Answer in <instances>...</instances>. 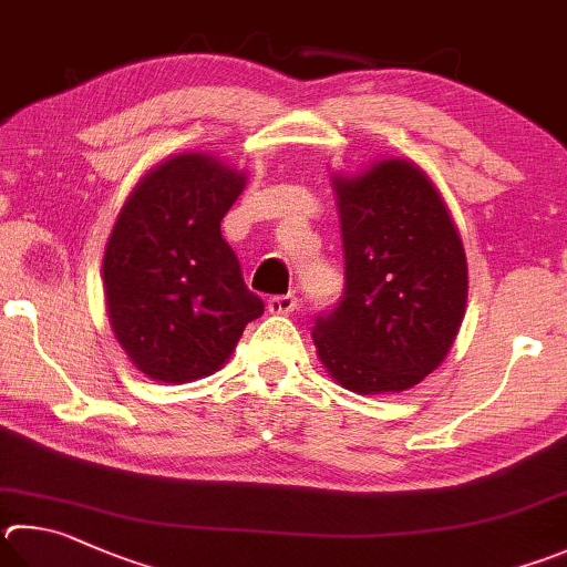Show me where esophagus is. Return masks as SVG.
<instances>
[{"instance_id": "esophagus-1", "label": "esophagus", "mask_w": 567, "mask_h": 567, "mask_svg": "<svg viewBox=\"0 0 567 567\" xmlns=\"http://www.w3.org/2000/svg\"><path fill=\"white\" fill-rule=\"evenodd\" d=\"M297 310V297L295 295H277L267 300V312L270 315H290Z\"/></svg>"}]
</instances>
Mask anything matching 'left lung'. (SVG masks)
Here are the masks:
<instances>
[{
    "label": "left lung",
    "mask_w": 567,
    "mask_h": 567,
    "mask_svg": "<svg viewBox=\"0 0 567 567\" xmlns=\"http://www.w3.org/2000/svg\"><path fill=\"white\" fill-rule=\"evenodd\" d=\"M344 292L312 327L317 354L357 394L406 391L444 362L458 334L468 267L436 185L401 158L334 176Z\"/></svg>",
    "instance_id": "left-lung-1"
}]
</instances>
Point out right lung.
I'll list each match as a JSON object with an SVG mask.
<instances>
[{
	"label": "right lung",
	"instance_id": "add662e5",
	"mask_svg": "<svg viewBox=\"0 0 567 567\" xmlns=\"http://www.w3.org/2000/svg\"><path fill=\"white\" fill-rule=\"evenodd\" d=\"M245 176L208 153H178L131 190L104 255L113 334L153 382L210 377L265 312L245 287L220 220Z\"/></svg>",
	"mask_w": 567,
	"mask_h": 567
}]
</instances>
